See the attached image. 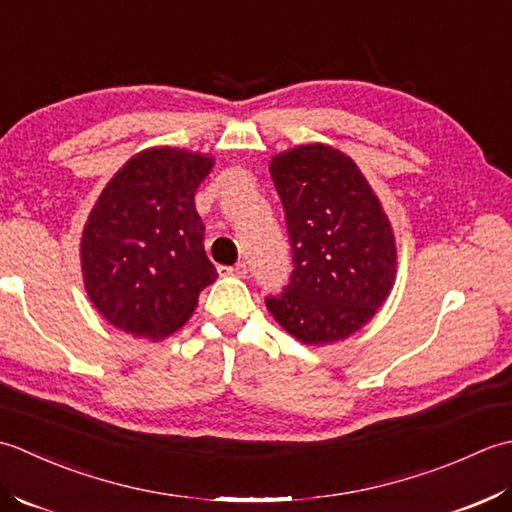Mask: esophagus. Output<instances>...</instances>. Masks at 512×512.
I'll return each instance as SVG.
<instances>
[{
	"mask_svg": "<svg viewBox=\"0 0 512 512\" xmlns=\"http://www.w3.org/2000/svg\"><path fill=\"white\" fill-rule=\"evenodd\" d=\"M218 274H221V276H238V278H243L247 274V265L245 263H238L234 267H218Z\"/></svg>",
	"mask_w": 512,
	"mask_h": 512,
	"instance_id": "1",
	"label": "esophagus"
}]
</instances>
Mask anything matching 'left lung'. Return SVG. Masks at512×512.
<instances>
[{"instance_id": "8db88e82", "label": "left lung", "mask_w": 512, "mask_h": 512, "mask_svg": "<svg viewBox=\"0 0 512 512\" xmlns=\"http://www.w3.org/2000/svg\"><path fill=\"white\" fill-rule=\"evenodd\" d=\"M269 174L287 218L294 271L267 309L289 336L322 347L378 314L398 276L387 212L344 152L307 143L271 156Z\"/></svg>"}]
</instances>
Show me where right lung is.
I'll list each match as a JSON object with an SVG mask.
<instances>
[{"label":"right lung","instance_id":"1","mask_svg":"<svg viewBox=\"0 0 512 512\" xmlns=\"http://www.w3.org/2000/svg\"><path fill=\"white\" fill-rule=\"evenodd\" d=\"M212 168L210 154L156 145L125 161L103 187L83 225L79 258L86 294L112 327L168 338L218 278L194 207Z\"/></svg>","mask_w":512,"mask_h":512}]
</instances>
